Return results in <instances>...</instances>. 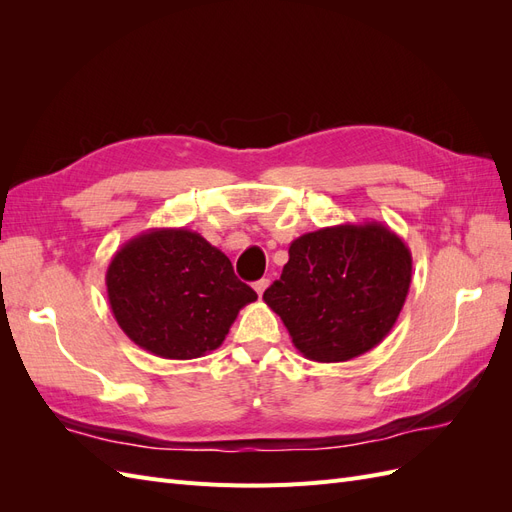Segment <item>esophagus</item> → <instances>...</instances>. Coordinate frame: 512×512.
<instances>
[{"instance_id": "34e87169", "label": "esophagus", "mask_w": 512, "mask_h": 512, "mask_svg": "<svg viewBox=\"0 0 512 512\" xmlns=\"http://www.w3.org/2000/svg\"><path fill=\"white\" fill-rule=\"evenodd\" d=\"M267 286H269V280H265V277H262V280H258V282H254V290L258 292V297H262V292L267 290Z\"/></svg>"}]
</instances>
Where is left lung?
<instances>
[{
	"mask_svg": "<svg viewBox=\"0 0 512 512\" xmlns=\"http://www.w3.org/2000/svg\"><path fill=\"white\" fill-rule=\"evenodd\" d=\"M412 282V254L382 222L305 232L262 299L294 348L318 363L356 359L391 333Z\"/></svg>",
	"mask_w": 512,
	"mask_h": 512,
	"instance_id": "8db88e82",
	"label": "left lung"
}]
</instances>
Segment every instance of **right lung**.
<instances>
[{"instance_id":"1","label":"right lung","mask_w":512,"mask_h":512,"mask_svg":"<svg viewBox=\"0 0 512 512\" xmlns=\"http://www.w3.org/2000/svg\"><path fill=\"white\" fill-rule=\"evenodd\" d=\"M106 294L121 331L173 361L220 348L241 307L258 299L228 256L188 228H149L123 243L106 269Z\"/></svg>"}]
</instances>
